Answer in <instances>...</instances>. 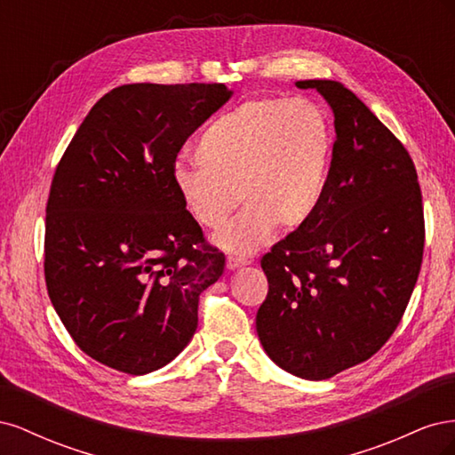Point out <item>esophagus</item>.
Listing matches in <instances>:
<instances>
[{
    "instance_id": "34e87169",
    "label": "esophagus",
    "mask_w": 455,
    "mask_h": 455,
    "mask_svg": "<svg viewBox=\"0 0 455 455\" xmlns=\"http://www.w3.org/2000/svg\"><path fill=\"white\" fill-rule=\"evenodd\" d=\"M251 261L249 259H241V258H235V256H229L228 258V261H226V266H228V269H239V267H243V266H249Z\"/></svg>"
}]
</instances>
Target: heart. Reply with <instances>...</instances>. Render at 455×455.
Masks as SVG:
<instances>
[{
  "label": "heart",
  "mask_w": 455,
  "mask_h": 455,
  "mask_svg": "<svg viewBox=\"0 0 455 455\" xmlns=\"http://www.w3.org/2000/svg\"><path fill=\"white\" fill-rule=\"evenodd\" d=\"M334 131L324 109L307 99H259L241 104L206 127L194 146L200 167L176 164L172 186L201 228L235 256L259 251L277 226L304 228L324 199Z\"/></svg>",
  "instance_id": "obj_1"
}]
</instances>
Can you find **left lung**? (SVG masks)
Here are the masks:
<instances>
[{"label": "left lung", "mask_w": 455, "mask_h": 455, "mask_svg": "<svg viewBox=\"0 0 455 455\" xmlns=\"http://www.w3.org/2000/svg\"><path fill=\"white\" fill-rule=\"evenodd\" d=\"M334 114L319 211L261 258L269 292L261 347L288 374L321 381L378 353L403 319L423 258V206L404 146L339 81L304 79Z\"/></svg>", "instance_id": "1"}]
</instances>
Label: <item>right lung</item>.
Instances as JSON below:
<instances>
[{
    "mask_svg": "<svg viewBox=\"0 0 455 455\" xmlns=\"http://www.w3.org/2000/svg\"><path fill=\"white\" fill-rule=\"evenodd\" d=\"M231 96L220 84L121 85L64 151L47 201L45 283L91 359L144 376L194 338L199 294L222 277L226 258L204 244L172 171Z\"/></svg>",
    "mask_w": 455,
    "mask_h": 455,
    "instance_id": "add662e5",
    "label": "right lung"
}]
</instances>
